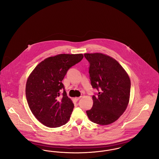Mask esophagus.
Wrapping results in <instances>:
<instances>
[{
    "label": "esophagus",
    "instance_id": "obj_1",
    "mask_svg": "<svg viewBox=\"0 0 159 159\" xmlns=\"http://www.w3.org/2000/svg\"><path fill=\"white\" fill-rule=\"evenodd\" d=\"M81 98V96H80V97H76V98H75V99L77 101V100H80Z\"/></svg>",
    "mask_w": 159,
    "mask_h": 159
}]
</instances>
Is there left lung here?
I'll return each instance as SVG.
<instances>
[{"mask_svg": "<svg viewBox=\"0 0 159 159\" xmlns=\"http://www.w3.org/2000/svg\"><path fill=\"white\" fill-rule=\"evenodd\" d=\"M90 63L91 84L99 90L93 96V105L86 113L92 122L108 125L121 117L127 108L130 80L125 69L112 57L100 52L85 53Z\"/></svg>", "mask_w": 159, "mask_h": 159, "instance_id": "obj_1", "label": "left lung"}]
</instances>
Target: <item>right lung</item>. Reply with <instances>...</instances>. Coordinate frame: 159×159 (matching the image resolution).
I'll list each match as a JSON object with an SVG mask.
<instances>
[{
    "mask_svg": "<svg viewBox=\"0 0 159 159\" xmlns=\"http://www.w3.org/2000/svg\"><path fill=\"white\" fill-rule=\"evenodd\" d=\"M83 54H60L39 63L29 76L26 99L32 114L42 125L58 127L70 119L74 105L61 83L67 70L80 62ZM64 89L63 95L59 92Z\"/></svg>",
    "mask_w": 159,
    "mask_h": 159,
    "instance_id": "right-lung-1",
    "label": "right lung"
}]
</instances>
